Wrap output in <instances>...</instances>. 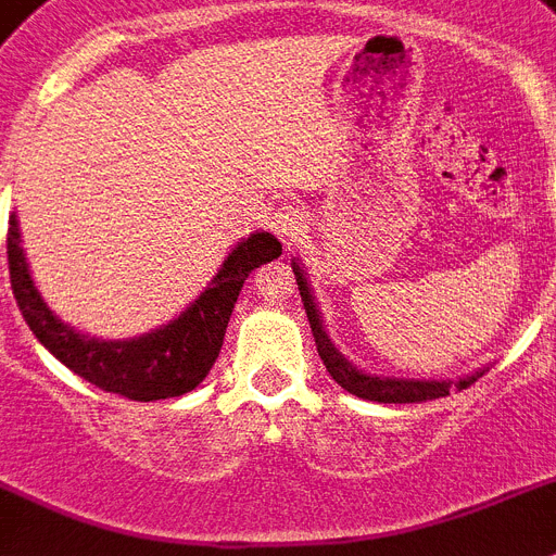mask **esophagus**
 Masks as SVG:
<instances>
[{
  "instance_id": "obj_1",
  "label": "esophagus",
  "mask_w": 556,
  "mask_h": 556,
  "mask_svg": "<svg viewBox=\"0 0 556 556\" xmlns=\"http://www.w3.org/2000/svg\"><path fill=\"white\" fill-rule=\"evenodd\" d=\"M306 224H309V213H306V206L301 204H283L278 206L273 213V232L281 241H298V238L306 232Z\"/></svg>"
}]
</instances>
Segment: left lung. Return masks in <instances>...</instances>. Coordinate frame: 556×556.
<instances>
[{"label":"left lung","mask_w":556,"mask_h":556,"mask_svg":"<svg viewBox=\"0 0 556 556\" xmlns=\"http://www.w3.org/2000/svg\"><path fill=\"white\" fill-rule=\"evenodd\" d=\"M292 273H295L298 289H301V301H304L306 318H309L312 334H315V346H318V355L327 366V371L332 375V380L341 389H346L350 394H357L364 401H378V403H424L434 401V397H446L452 389H466L471 387L483 371H475V375H466L460 380H415V378H380V375H369V371H361L357 366H352L346 357L338 352V346L332 343V338L324 329V320H320L318 304H315V295H312L309 283H306L304 267H298V261H292Z\"/></svg>","instance_id":"8db88e82"}]
</instances>
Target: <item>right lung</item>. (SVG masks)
I'll return each mask as SVG.
<instances>
[{
	"mask_svg": "<svg viewBox=\"0 0 556 556\" xmlns=\"http://www.w3.org/2000/svg\"><path fill=\"white\" fill-rule=\"evenodd\" d=\"M281 255V241L269 232H252L238 241L222 269L213 275L190 306L176 320L130 341H102L76 332L50 312L34 287L22 252L20 222L11 215L8 229V269L13 298L30 332L53 357L71 371L104 392L124 394L130 401H164L199 387L222 352L229 315L236 309L238 292L247 275L261 264Z\"/></svg>",
	"mask_w": 556,
	"mask_h": 556,
	"instance_id": "add662e5",
	"label": "right lung"
}]
</instances>
